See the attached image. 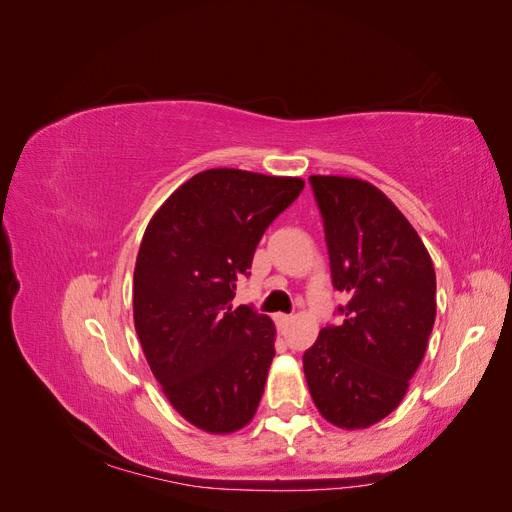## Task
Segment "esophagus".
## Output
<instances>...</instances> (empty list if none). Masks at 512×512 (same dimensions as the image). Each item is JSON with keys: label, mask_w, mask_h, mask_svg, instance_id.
Returning <instances> with one entry per match:
<instances>
[{"label": "esophagus", "mask_w": 512, "mask_h": 512, "mask_svg": "<svg viewBox=\"0 0 512 512\" xmlns=\"http://www.w3.org/2000/svg\"><path fill=\"white\" fill-rule=\"evenodd\" d=\"M275 322H277V327H280V329H286L288 324L292 322V316H288V314H277V316H275Z\"/></svg>", "instance_id": "1"}]
</instances>
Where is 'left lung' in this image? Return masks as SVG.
Returning <instances> with one entry per match:
<instances>
[{"label": "left lung", "instance_id": "8db88e82", "mask_svg": "<svg viewBox=\"0 0 512 512\" xmlns=\"http://www.w3.org/2000/svg\"><path fill=\"white\" fill-rule=\"evenodd\" d=\"M329 247L342 324H327L303 369L318 412L365 429L404 399L436 320V271L421 237L376 185L309 177Z\"/></svg>", "mask_w": 512, "mask_h": 512}]
</instances>
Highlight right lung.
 Returning <instances> with one entry per match:
<instances>
[{"mask_svg": "<svg viewBox=\"0 0 512 512\" xmlns=\"http://www.w3.org/2000/svg\"><path fill=\"white\" fill-rule=\"evenodd\" d=\"M299 177L211 168L153 215L134 267V327L173 408L209 433L252 421L275 356V324L230 305L269 224L301 194Z\"/></svg>", "mask_w": 512, "mask_h": 512, "instance_id": "obj_1", "label": "right lung"}]
</instances>
